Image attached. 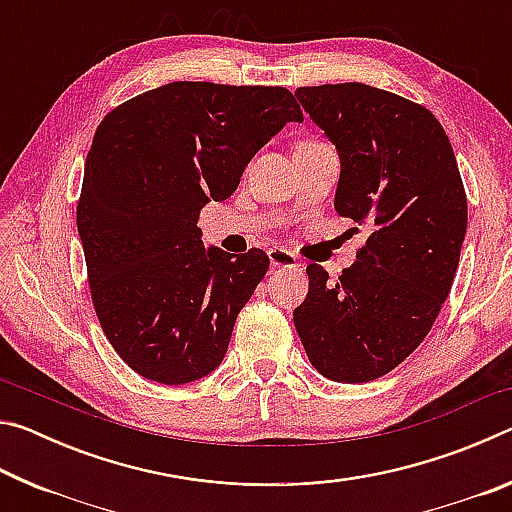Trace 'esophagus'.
Returning a JSON list of instances; mask_svg holds the SVG:
<instances>
[{
	"instance_id": "obj_1",
	"label": "esophagus",
	"mask_w": 512,
	"mask_h": 512,
	"mask_svg": "<svg viewBox=\"0 0 512 512\" xmlns=\"http://www.w3.org/2000/svg\"><path fill=\"white\" fill-rule=\"evenodd\" d=\"M268 259H271V266L275 268H296L300 266V259L291 253L287 248H271L268 250Z\"/></svg>"
}]
</instances>
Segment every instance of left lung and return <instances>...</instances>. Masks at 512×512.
I'll return each mask as SVG.
<instances>
[{
  "label": "left lung",
  "instance_id": "obj_1",
  "mask_svg": "<svg viewBox=\"0 0 512 512\" xmlns=\"http://www.w3.org/2000/svg\"><path fill=\"white\" fill-rule=\"evenodd\" d=\"M296 97L339 149L336 212L370 237L336 282L307 266L293 325L320 375L363 384L400 366L436 323L467 230L465 187L445 128L420 103L363 83Z\"/></svg>",
  "mask_w": 512,
  "mask_h": 512
}]
</instances>
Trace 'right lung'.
<instances>
[{
	"mask_svg": "<svg viewBox=\"0 0 512 512\" xmlns=\"http://www.w3.org/2000/svg\"><path fill=\"white\" fill-rule=\"evenodd\" d=\"M302 110L287 88L173 81L112 108L92 137L76 225L103 334L167 386L219 366L264 250H205L198 216Z\"/></svg>",
	"mask_w": 512,
	"mask_h": 512,
	"instance_id": "obj_1",
	"label": "right lung"
}]
</instances>
